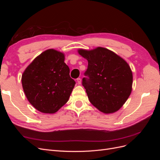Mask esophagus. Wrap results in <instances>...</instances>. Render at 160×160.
Returning a JSON list of instances; mask_svg holds the SVG:
<instances>
[{"label":"esophagus","mask_w":160,"mask_h":160,"mask_svg":"<svg viewBox=\"0 0 160 160\" xmlns=\"http://www.w3.org/2000/svg\"><path fill=\"white\" fill-rule=\"evenodd\" d=\"M77 83H78L79 85H80L81 83V79L80 78H78L77 79Z\"/></svg>","instance_id":"1"}]
</instances>
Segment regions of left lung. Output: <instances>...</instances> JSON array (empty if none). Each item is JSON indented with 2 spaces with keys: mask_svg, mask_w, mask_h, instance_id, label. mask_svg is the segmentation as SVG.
Instances as JSON below:
<instances>
[{
  "mask_svg": "<svg viewBox=\"0 0 160 160\" xmlns=\"http://www.w3.org/2000/svg\"><path fill=\"white\" fill-rule=\"evenodd\" d=\"M88 61L83 85L91 103L104 113L118 111L126 102L132 90L133 74L123 58L106 48L78 49Z\"/></svg>",
  "mask_w": 160,
  "mask_h": 160,
  "instance_id": "8db88e82",
  "label": "left lung"
}]
</instances>
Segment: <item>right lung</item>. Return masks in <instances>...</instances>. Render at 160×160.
<instances>
[{"label":"right lung","instance_id":"1","mask_svg":"<svg viewBox=\"0 0 160 160\" xmlns=\"http://www.w3.org/2000/svg\"><path fill=\"white\" fill-rule=\"evenodd\" d=\"M63 52L48 49L37 56L22 75L23 91L29 103L44 113H55L69 100L75 81Z\"/></svg>","mask_w":160,"mask_h":160}]
</instances>
